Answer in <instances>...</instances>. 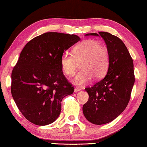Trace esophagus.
I'll list each match as a JSON object with an SVG mask.
<instances>
[{
    "label": "esophagus",
    "instance_id": "1",
    "mask_svg": "<svg viewBox=\"0 0 147 147\" xmlns=\"http://www.w3.org/2000/svg\"><path fill=\"white\" fill-rule=\"evenodd\" d=\"M80 90V88H75V89H74V92H75V93H78V92H79Z\"/></svg>",
    "mask_w": 147,
    "mask_h": 147
}]
</instances>
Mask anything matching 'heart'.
<instances>
[{
    "mask_svg": "<svg viewBox=\"0 0 147 147\" xmlns=\"http://www.w3.org/2000/svg\"><path fill=\"white\" fill-rule=\"evenodd\" d=\"M82 70L72 80V83L83 86L91 81L93 76L99 79L104 77L110 65V54L106 46L98 41L86 40L73 49V54L65 52L61 58V66L65 75L72 76L75 74L78 63Z\"/></svg>",
    "mask_w": 147,
    "mask_h": 147,
    "instance_id": "b5f03b06",
    "label": "heart"
}]
</instances>
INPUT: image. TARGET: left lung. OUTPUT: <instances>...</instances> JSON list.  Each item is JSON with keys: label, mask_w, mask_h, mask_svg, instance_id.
<instances>
[{"label": "left lung", "mask_w": 147, "mask_h": 147, "mask_svg": "<svg viewBox=\"0 0 147 147\" xmlns=\"http://www.w3.org/2000/svg\"><path fill=\"white\" fill-rule=\"evenodd\" d=\"M90 35L102 37L110 54L106 76L92 87L85 88L88 100L82 107L83 114L89 122L99 125L115 120L127 106L135 82L134 63L119 37L107 32L85 35Z\"/></svg>", "instance_id": "8db88e82"}]
</instances>
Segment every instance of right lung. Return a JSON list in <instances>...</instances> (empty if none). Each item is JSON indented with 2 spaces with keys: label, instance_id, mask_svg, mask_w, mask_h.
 <instances>
[{
  "label": "right lung",
  "instance_id": "obj_1",
  "mask_svg": "<svg viewBox=\"0 0 147 147\" xmlns=\"http://www.w3.org/2000/svg\"><path fill=\"white\" fill-rule=\"evenodd\" d=\"M80 40L76 35L50 32L26 43L11 74V91L18 109L28 121L39 126L59 117L61 101L74 88L63 75V52Z\"/></svg>",
  "mask_w": 147,
  "mask_h": 147
}]
</instances>
